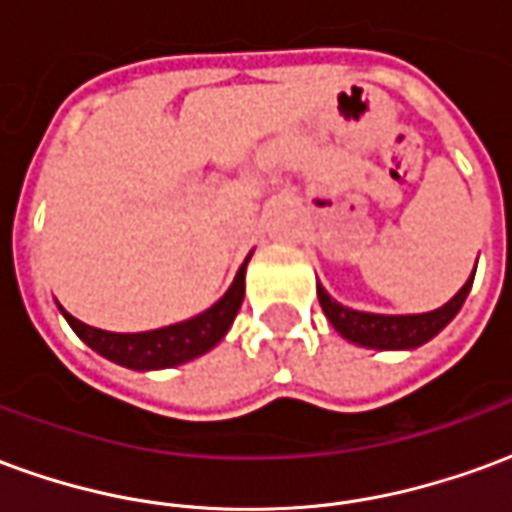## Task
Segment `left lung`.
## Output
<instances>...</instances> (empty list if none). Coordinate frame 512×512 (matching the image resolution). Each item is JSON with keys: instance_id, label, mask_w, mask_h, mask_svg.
Segmentation results:
<instances>
[{"instance_id": "left-lung-1", "label": "left lung", "mask_w": 512, "mask_h": 512, "mask_svg": "<svg viewBox=\"0 0 512 512\" xmlns=\"http://www.w3.org/2000/svg\"><path fill=\"white\" fill-rule=\"evenodd\" d=\"M474 271H477V263H474ZM474 271L472 277L466 279V285L444 307L422 312V315H376V312L351 310V307H343L340 301H334L323 290L321 282H318V301H321L323 315L348 343L378 348V351H408V348H419L433 340L458 315L472 290Z\"/></svg>"}]
</instances>
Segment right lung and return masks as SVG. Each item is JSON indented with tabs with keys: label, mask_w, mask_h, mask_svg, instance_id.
Here are the masks:
<instances>
[{
	"label": "right lung",
	"mask_w": 512,
	"mask_h": 512,
	"mask_svg": "<svg viewBox=\"0 0 512 512\" xmlns=\"http://www.w3.org/2000/svg\"><path fill=\"white\" fill-rule=\"evenodd\" d=\"M246 263H249V257L244 260V266L238 268L230 290L213 304L211 310L200 312L197 318H189L183 323L153 329V332H104V329L76 321L71 312H65L62 307L60 312L65 315V321L71 323L73 332L79 334V340H84L95 354L106 356L115 365L128 367V370H164V367L183 365V362L208 354L233 326L235 315L241 310V301H244Z\"/></svg>",
	"instance_id": "obj_1"
}]
</instances>
